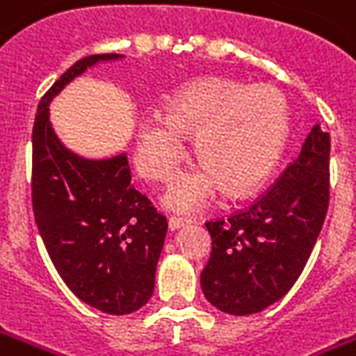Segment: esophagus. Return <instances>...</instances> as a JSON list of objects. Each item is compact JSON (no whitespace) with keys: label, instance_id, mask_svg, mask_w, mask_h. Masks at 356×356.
Returning a JSON list of instances; mask_svg holds the SVG:
<instances>
[{"label":"esophagus","instance_id":"obj_1","mask_svg":"<svg viewBox=\"0 0 356 356\" xmlns=\"http://www.w3.org/2000/svg\"><path fill=\"white\" fill-rule=\"evenodd\" d=\"M186 223H191V218H179V216H171L170 218V229L175 231L179 227H183Z\"/></svg>","mask_w":356,"mask_h":356}]
</instances>
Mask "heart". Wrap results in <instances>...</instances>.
<instances>
[{"mask_svg":"<svg viewBox=\"0 0 356 356\" xmlns=\"http://www.w3.org/2000/svg\"><path fill=\"white\" fill-rule=\"evenodd\" d=\"M185 136H195L200 165L165 193V204L181 212L206 204L221 186L231 196L245 195L272 173L289 136L287 102L268 84L229 79L188 84L168 102L163 115L140 123L138 170L154 181H170L186 158Z\"/></svg>","mask_w":356,"mask_h":356,"instance_id":"heart-1","label":"heart"}]
</instances>
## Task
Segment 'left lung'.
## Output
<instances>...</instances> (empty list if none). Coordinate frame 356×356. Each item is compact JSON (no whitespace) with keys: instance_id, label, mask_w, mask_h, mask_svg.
<instances>
[{"instance_id":"1","label":"left lung","mask_w":356,"mask_h":356,"mask_svg":"<svg viewBox=\"0 0 356 356\" xmlns=\"http://www.w3.org/2000/svg\"><path fill=\"white\" fill-rule=\"evenodd\" d=\"M330 204V133L320 125L254 202L206 221L210 260L204 297L221 312L247 316L280 300L305 270Z\"/></svg>"}]
</instances>
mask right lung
Masks as SVG:
<instances>
[{"mask_svg":"<svg viewBox=\"0 0 356 356\" xmlns=\"http://www.w3.org/2000/svg\"><path fill=\"white\" fill-rule=\"evenodd\" d=\"M88 56L57 79L32 127V212L57 273L79 299L108 314H131L154 293L168 220L131 183L125 154L84 160L57 140L49 100L98 61Z\"/></svg>","mask_w":356,"mask_h":356,"instance_id":"obj_1","label":"right lung"}]
</instances>
